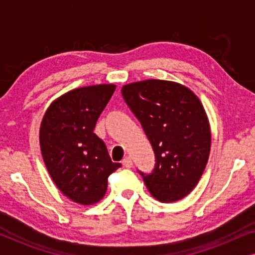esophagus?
Returning a JSON list of instances; mask_svg holds the SVG:
<instances>
[{
  "label": "esophagus",
  "instance_id": "esophagus-1",
  "mask_svg": "<svg viewBox=\"0 0 255 255\" xmlns=\"http://www.w3.org/2000/svg\"><path fill=\"white\" fill-rule=\"evenodd\" d=\"M122 163H123V166L125 167V168H131L132 165H133V162H132V159L130 158V156H125V158L123 159V161H122Z\"/></svg>",
  "mask_w": 255,
  "mask_h": 255
}]
</instances>
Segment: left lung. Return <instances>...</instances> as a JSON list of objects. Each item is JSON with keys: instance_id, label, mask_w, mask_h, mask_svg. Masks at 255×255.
Here are the masks:
<instances>
[{"instance_id": "obj_1", "label": "left lung", "mask_w": 255, "mask_h": 255, "mask_svg": "<svg viewBox=\"0 0 255 255\" xmlns=\"http://www.w3.org/2000/svg\"><path fill=\"white\" fill-rule=\"evenodd\" d=\"M122 95L155 154L151 174L139 170L148 191L163 203L187 196L210 154V124L201 101L180 83L153 79L123 86Z\"/></svg>"}]
</instances>
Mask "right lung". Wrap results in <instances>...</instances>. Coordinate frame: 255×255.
Instances as JSON below:
<instances>
[{"instance_id": "obj_1", "label": "right lung", "mask_w": 255, "mask_h": 255, "mask_svg": "<svg viewBox=\"0 0 255 255\" xmlns=\"http://www.w3.org/2000/svg\"><path fill=\"white\" fill-rule=\"evenodd\" d=\"M116 89L96 85L73 89L51 103L40 124L39 142L45 166L65 196L82 205L102 200L108 177L122 166L113 162L96 122Z\"/></svg>"}]
</instances>
